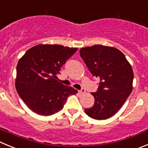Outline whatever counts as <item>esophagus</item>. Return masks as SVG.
Listing matches in <instances>:
<instances>
[{
    "instance_id": "esophagus-1",
    "label": "esophagus",
    "mask_w": 148,
    "mask_h": 148,
    "mask_svg": "<svg viewBox=\"0 0 148 148\" xmlns=\"http://www.w3.org/2000/svg\"><path fill=\"white\" fill-rule=\"evenodd\" d=\"M78 92H79V94H80V95H83L84 93H85V90L83 89V88H82V89H81L80 90H79Z\"/></svg>"
}]
</instances>
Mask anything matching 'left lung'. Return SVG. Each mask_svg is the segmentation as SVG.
Returning <instances> with one entry per match:
<instances>
[{
  "mask_svg": "<svg viewBox=\"0 0 148 148\" xmlns=\"http://www.w3.org/2000/svg\"><path fill=\"white\" fill-rule=\"evenodd\" d=\"M79 54L91 74L100 79L98 90L91 93L94 105L85 109V113L93 119H108L121 109L132 93V66L119 49L111 47L97 45L81 48Z\"/></svg>",
  "mask_w": 148,
  "mask_h": 148,
  "instance_id": "8db88e82",
  "label": "left lung"
}]
</instances>
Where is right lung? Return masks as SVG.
<instances>
[{"label": "right lung", "mask_w": 148, "mask_h": 148, "mask_svg": "<svg viewBox=\"0 0 148 148\" xmlns=\"http://www.w3.org/2000/svg\"><path fill=\"white\" fill-rule=\"evenodd\" d=\"M77 50L58 45H38L19 60L15 87L34 112L44 116L55 114L63 109L70 95L77 93L55 79L62 66Z\"/></svg>", "instance_id": "right-lung-1"}]
</instances>
